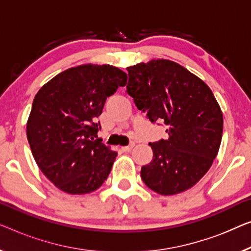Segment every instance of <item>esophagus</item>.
Masks as SVG:
<instances>
[{
  "label": "esophagus",
  "mask_w": 251,
  "mask_h": 251,
  "mask_svg": "<svg viewBox=\"0 0 251 251\" xmlns=\"http://www.w3.org/2000/svg\"><path fill=\"white\" fill-rule=\"evenodd\" d=\"M134 143H132V144H129V145H127V147H122L121 149H122V151H124V152H129L130 150H132L133 148H134Z\"/></svg>",
  "instance_id": "34e87169"
}]
</instances>
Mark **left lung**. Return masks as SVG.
<instances>
[{"label": "left lung", "mask_w": 251, "mask_h": 251, "mask_svg": "<svg viewBox=\"0 0 251 251\" xmlns=\"http://www.w3.org/2000/svg\"><path fill=\"white\" fill-rule=\"evenodd\" d=\"M127 92L152 123L167 125L168 140L150 143L153 159L141 169L144 184L169 196L195 186L218 155L223 114L212 90L178 63L151 59L127 67Z\"/></svg>", "instance_id": "obj_1"}]
</instances>
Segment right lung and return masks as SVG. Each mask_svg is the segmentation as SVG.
Listing matches in <instances>:
<instances>
[{
  "instance_id": "obj_1",
  "label": "right lung",
  "mask_w": 251,
  "mask_h": 251,
  "mask_svg": "<svg viewBox=\"0 0 251 251\" xmlns=\"http://www.w3.org/2000/svg\"><path fill=\"white\" fill-rule=\"evenodd\" d=\"M127 83L118 67L82 64L44 84L32 102L27 138L42 173L72 195L95 192L109 175L117 152L97 138L107 97Z\"/></svg>"
}]
</instances>
